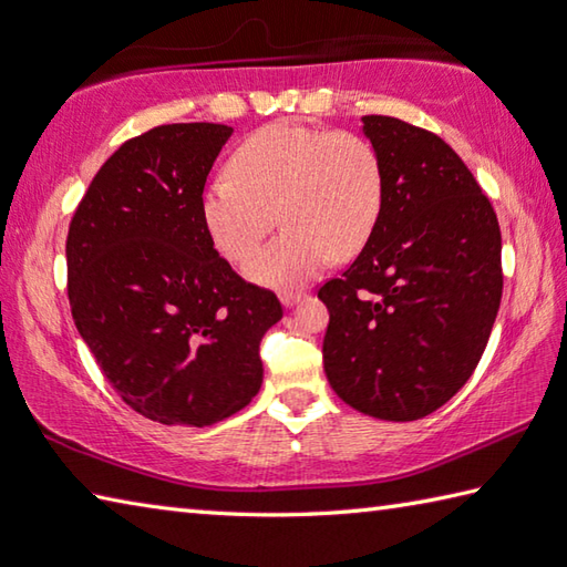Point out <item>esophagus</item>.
<instances>
[{
	"label": "esophagus",
	"instance_id": "esophagus-1",
	"mask_svg": "<svg viewBox=\"0 0 567 567\" xmlns=\"http://www.w3.org/2000/svg\"><path fill=\"white\" fill-rule=\"evenodd\" d=\"M305 299V292H280V302L285 307H295Z\"/></svg>",
	"mask_w": 567,
	"mask_h": 567
}]
</instances>
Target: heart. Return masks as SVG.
I'll return each mask as SVG.
<instances>
[{
	"instance_id": "heart-1",
	"label": "heart",
	"mask_w": 567,
	"mask_h": 567,
	"mask_svg": "<svg viewBox=\"0 0 567 567\" xmlns=\"http://www.w3.org/2000/svg\"><path fill=\"white\" fill-rule=\"evenodd\" d=\"M384 199L378 148L353 131L275 122L231 155V173L204 187L199 212L216 250L246 258L281 212L286 228L251 254L244 272L265 287H297L327 260L353 258L375 231Z\"/></svg>"
}]
</instances>
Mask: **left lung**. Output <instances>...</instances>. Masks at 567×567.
Returning <instances> with one entry per match:
<instances>
[{
	"mask_svg": "<svg viewBox=\"0 0 567 567\" xmlns=\"http://www.w3.org/2000/svg\"><path fill=\"white\" fill-rule=\"evenodd\" d=\"M384 167L375 231L319 290L323 370L346 404L384 421L436 412L473 375L502 299L497 214L457 153L394 116H363Z\"/></svg>",
	"mask_w": 567,
	"mask_h": 567,
	"instance_id": "left-lung-1",
	"label": "left lung"
}]
</instances>
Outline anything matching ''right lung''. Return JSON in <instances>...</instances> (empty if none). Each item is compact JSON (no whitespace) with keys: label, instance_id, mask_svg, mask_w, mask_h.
Wrapping results in <instances>:
<instances>
[{"label":"right lung","instance_id":"obj_1","mask_svg":"<svg viewBox=\"0 0 567 567\" xmlns=\"http://www.w3.org/2000/svg\"><path fill=\"white\" fill-rule=\"evenodd\" d=\"M224 124H167L126 141L84 192L65 258L75 327L122 400L167 426H212L262 384L260 339L282 319L231 270L202 221Z\"/></svg>","mask_w":567,"mask_h":567}]
</instances>
